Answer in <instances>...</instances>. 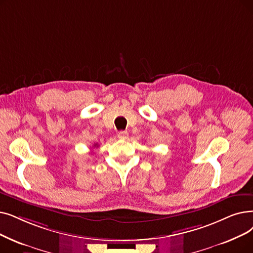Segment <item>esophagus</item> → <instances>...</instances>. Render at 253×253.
<instances>
[{
    "label": "esophagus",
    "mask_w": 253,
    "mask_h": 253,
    "mask_svg": "<svg viewBox=\"0 0 253 253\" xmlns=\"http://www.w3.org/2000/svg\"><path fill=\"white\" fill-rule=\"evenodd\" d=\"M128 136H129V134H128L127 131H119V132H118V137L120 139H127Z\"/></svg>",
    "instance_id": "1"
}]
</instances>
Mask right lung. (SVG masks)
<instances>
[{
    "label": "right lung",
    "instance_id": "add662e5",
    "mask_svg": "<svg viewBox=\"0 0 253 253\" xmlns=\"http://www.w3.org/2000/svg\"><path fill=\"white\" fill-rule=\"evenodd\" d=\"M96 146H97V144H96V145H95V147H96Z\"/></svg>",
    "mask_w": 253,
    "mask_h": 253
}]
</instances>
